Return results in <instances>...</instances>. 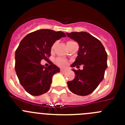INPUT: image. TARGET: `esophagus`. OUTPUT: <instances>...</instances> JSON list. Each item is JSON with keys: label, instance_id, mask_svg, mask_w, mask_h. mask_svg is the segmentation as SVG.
<instances>
[{"label": "esophagus", "instance_id": "esophagus-1", "mask_svg": "<svg viewBox=\"0 0 125 125\" xmlns=\"http://www.w3.org/2000/svg\"><path fill=\"white\" fill-rule=\"evenodd\" d=\"M67 71V69H61V72L62 73H64Z\"/></svg>", "mask_w": 125, "mask_h": 125}]
</instances>
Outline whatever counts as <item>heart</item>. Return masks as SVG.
<instances>
[{"mask_svg":"<svg viewBox=\"0 0 125 125\" xmlns=\"http://www.w3.org/2000/svg\"><path fill=\"white\" fill-rule=\"evenodd\" d=\"M73 42H74V41H68V42H67V44H70V43ZM54 46H55V44H53L52 47V50L54 49ZM56 63H57V64L59 65V66H64L65 65H66V61L64 60V59L59 58V59H57V60H56Z\"/></svg>","mask_w":125,"mask_h":125,"instance_id":"heart-1","label":"heart"}]
</instances>
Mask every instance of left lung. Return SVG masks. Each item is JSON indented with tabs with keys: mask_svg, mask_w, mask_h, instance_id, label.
I'll return each instance as SVG.
<instances>
[{
	"mask_svg": "<svg viewBox=\"0 0 125 125\" xmlns=\"http://www.w3.org/2000/svg\"><path fill=\"white\" fill-rule=\"evenodd\" d=\"M66 35L79 46L78 56L71 67L79 68V66H83L82 70L72 69L76 76L67 83L68 88L77 95H88L103 79L108 67L107 53L102 43L86 32H72Z\"/></svg>",
	"mask_w": 125,
	"mask_h": 125,
	"instance_id": "1",
	"label": "left lung"
}]
</instances>
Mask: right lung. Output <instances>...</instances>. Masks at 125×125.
I'll return each instance as SVG.
<instances>
[{
    "label": "right lung",
    "mask_w": 125,
    "mask_h": 125,
    "mask_svg": "<svg viewBox=\"0 0 125 125\" xmlns=\"http://www.w3.org/2000/svg\"><path fill=\"white\" fill-rule=\"evenodd\" d=\"M66 37L63 32L39 29L27 34L15 53V70L19 82L28 93L39 96L49 91L53 75L60 69L49 61L48 67L41 64L48 60L54 43Z\"/></svg>",
    "instance_id": "right-lung-1"
}]
</instances>
